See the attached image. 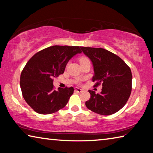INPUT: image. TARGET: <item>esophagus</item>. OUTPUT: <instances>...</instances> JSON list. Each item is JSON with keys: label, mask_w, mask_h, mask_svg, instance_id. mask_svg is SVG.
Returning <instances> with one entry per match:
<instances>
[{"label": "esophagus", "mask_w": 153, "mask_h": 153, "mask_svg": "<svg viewBox=\"0 0 153 153\" xmlns=\"http://www.w3.org/2000/svg\"><path fill=\"white\" fill-rule=\"evenodd\" d=\"M75 92H78V93H81L83 92V90L82 89L79 88H75Z\"/></svg>", "instance_id": "obj_1"}]
</instances>
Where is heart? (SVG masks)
<instances>
[{
    "instance_id": "1",
    "label": "heart",
    "mask_w": 153,
    "mask_h": 153,
    "mask_svg": "<svg viewBox=\"0 0 153 153\" xmlns=\"http://www.w3.org/2000/svg\"><path fill=\"white\" fill-rule=\"evenodd\" d=\"M86 59H87L86 57H84V56H82V57H80L79 58V61H82L84 60H86Z\"/></svg>"
}]
</instances>
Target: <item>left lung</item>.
Segmentation results:
<instances>
[{"label":"left lung","instance_id":"8db88e82","mask_svg":"<svg viewBox=\"0 0 153 153\" xmlns=\"http://www.w3.org/2000/svg\"><path fill=\"white\" fill-rule=\"evenodd\" d=\"M80 48L91 60L94 67V86L101 84L100 94L89 90L90 98L86 106L102 115L115 113L126 104L131 92V69L120 56L102 48Z\"/></svg>","mask_w":153,"mask_h":153}]
</instances>
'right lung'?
<instances>
[{
  "mask_svg": "<svg viewBox=\"0 0 153 153\" xmlns=\"http://www.w3.org/2000/svg\"><path fill=\"white\" fill-rule=\"evenodd\" d=\"M80 46H53L38 52L25 65L21 74L23 97L36 113L47 115L63 108L73 94V87L55 90L53 78L64 73L68 61Z\"/></svg>",
  "mask_w": 153,
  "mask_h": 153,
  "instance_id": "add662e5",
  "label": "right lung"
}]
</instances>
